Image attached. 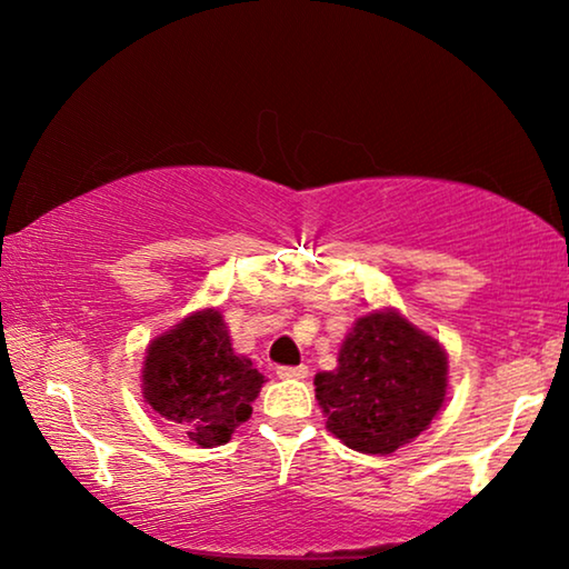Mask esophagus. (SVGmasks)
I'll return each mask as SVG.
<instances>
[{"label":"esophagus","mask_w":569,"mask_h":569,"mask_svg":"<svg viewBox=\"0 0 569 569\" xmlns=\"http://www.w3.org/2000/svg\"><path fill=\"white\" fill-rule=\"evenodd\" d=\"M277 376L284 380H302V378H308V368L306 365H295V368H290V365H282V368H277Z\"/></svg>","instance_id":"esophagus-1"}]
</instances>
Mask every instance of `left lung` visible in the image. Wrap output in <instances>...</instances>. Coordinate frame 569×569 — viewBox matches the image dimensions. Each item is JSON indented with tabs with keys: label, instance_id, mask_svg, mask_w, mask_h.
<instances>
[{
	"label": "left lung",
	"instance_id": "8db88e82",
	"mask_svg": "<svg viewBox=\"0 0 569 569\" xmlns=\"http://www.w3.org/2000/svg\"><path fill=\"white\" fill-rule=\"evenodd\" d=\"M337 362L316 376V399L329 432L360 453L388 456L411 442L446 399V349L393 308L357 318Z\"/></svg>",
	"mask_w": 569,
	"mask_h": 569
}]
</instances>
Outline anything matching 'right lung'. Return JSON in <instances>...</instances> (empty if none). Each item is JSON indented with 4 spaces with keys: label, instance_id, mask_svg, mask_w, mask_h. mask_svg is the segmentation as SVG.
<instances>
[{
    "label": "right lung",
    "instance_id": "right-lung-1",
    "mask_svg": "<svg viewBox=\"0 0 569 569\" xmlns=\"http://www.w3.org/2000/svg\"><path fill=\"white\" fill-rule=\"evenodd\" d=\"M263 376L232 352L214 308L199 310L152 339L142 368L144 401L201 448L222 446L251 417Z\"/></svg>",
    "mask_w": 569,
    "mask_h": 569
}]
</instances>
